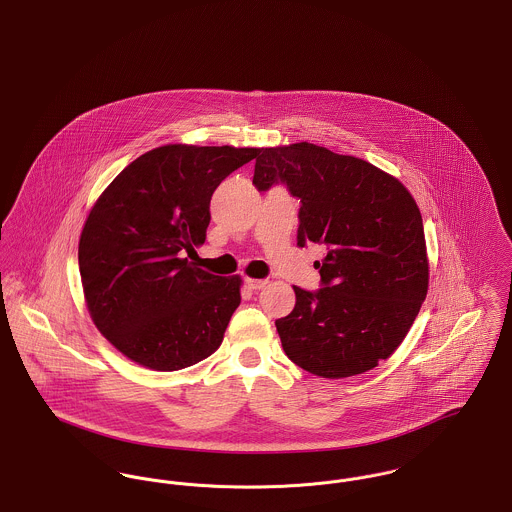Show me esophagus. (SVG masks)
<instances>
[{"label":"esophagus","instance_id":"obj_1","mask_svg":"<svg viewBox=\"0 0 512 512\" xmlns=\"http://www.w3.org/2000/svg\"><path fill=\"white\" fill-rule=\"evenodd\" d=\"M267 284H269L267 278H247V286H249L251 290H261V288H265Z\"/></svg>","mask_w":512,"mask_h":512}]
</instances>
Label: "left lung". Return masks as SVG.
<instances>
[{
	"label": "left lung",
	"instance_id": "obj_1",
	"mask_svg": "<svg viewBox=\"0 0 512 512\" xmlns=\"http://www.w3.org/2000/svg\"><path fill=\"white\" fill-rule=\"evenodd\" d=\"M282 181L300 198L298 245L323 243L317 292L292 286L296 306L276 319L286 356L339 380L364 374L403 343L429 290L421 210L394 175L310 142L261 148L253 185Z\"/></svg>",
	"mask_w": 512,
	"mask_h": 512
}]
</instances>
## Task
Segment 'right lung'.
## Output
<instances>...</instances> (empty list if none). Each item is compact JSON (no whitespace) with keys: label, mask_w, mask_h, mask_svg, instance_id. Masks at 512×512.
<instances>
[{"label":"right lung","mask_w":512,"mask_h":512,"mask_svg":"<svg viewBox=\"0 0 512 512\" xmlns=\"http://www.w3.org/2000/svg\"><path fill=\"white\" fill-rule=\"evenodd\" d=\"M261 148L159 146L128 163L91 206L78 259L87 312L128 360L158 372L214 353L241 302V276L202 271L210 198ZM198 257V255H197Z\"/></svg>","instance_id":"right-lung-1"}]
</instances>
